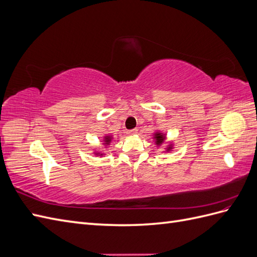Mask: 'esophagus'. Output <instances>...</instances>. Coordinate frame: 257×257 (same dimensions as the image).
Returning a JSON list of instances; mask_svg holds the SVG:
<instances>
[{
  "label": "esophagus",
  "mask_w": 257,
  "mask_h": 257,
  "mask_svg": "<svg viewBox=\"0 0 257 257\" xmlns=\"http://www.w3.org/2000/svg\"><path fill=\"white\" fill-rule=\"evenodd\" d=\"M137 132H138V130H137V128L128 130V131H127V134H128V135H135V134H137Z\"/></svg>",
  "instance_id": "34e87169"
}]
</instances>
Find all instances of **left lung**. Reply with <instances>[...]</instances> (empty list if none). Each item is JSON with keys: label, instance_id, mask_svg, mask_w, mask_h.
Returning a JSON list of instances; mask_svg holds the SVG:
<instances>
[{"label": "left lung", "instance_id": "8db88e82", "mask_svg": "<svg viewBox=\"0 0 257 257\" xmlns=\"http://www.w3.org/2000/svg\"><path fill=\"white\" fill-rule=\"evenodd\" d=\"M155 138H157V144H160V143H162L163 141H164V138H163V136L161 134H157Z\"/></svg>", "mask_w": 257, "mask_h": 257}]
</instances>
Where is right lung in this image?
I'll return each mask as SVG.
<instances>
[{"label":"right lung","instance_id":"right-lung-1","mask_svg":"<svg viewBox=\"0 0 257 257\" xmlns=\"http://www.w3.org/2000/svg\"><path fill=\"white\" fill-rule=\"evenodd\" d=\"M110 139H111L110 137H106V138H105V142H106V143L108 144V143H109V142H110Z\"/></svg>","mask_w":257,"mask_h":257}]
</instances>
